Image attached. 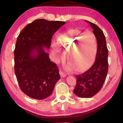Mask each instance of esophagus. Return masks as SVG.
<instances>
[{
    "mask_svg": "<svg viewBox=\"0 0 123 123\" xmlns=\"http://www.w3.org/2000/svg\"><path fill=\"white\" fill-rule=\"evenodd\" d=\"M60 74L62 78H64V77H65L66 76V74H64V73L63 72H62V70H60Z\"/></svg>",
    "mask_w": 123,
    "mask_h": 123,
    "instance_id": "obj_1",
    "label": "esophagus"
}]
</instances>
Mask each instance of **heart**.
<instances>
[{"instance_id": "b5f03b06", "label": "heart", "mask_w": 123, "mask_h": 123, "mask_svg": "<svg viewBox=\"0 0 123 123\" xmlns=\"http://www.w3.org/2000/svg\"><path fill=\"white\" fill-rule=\"evenodd\" d=\"M56 44L64 51H67L69 63L67 66L68 70L75 68L76 72H84L94 62L98 44L96 37L92 32H82L78 29L70 30L60 35ZM57 46L54 44L53 49L58 54L59 59H63L64 54Z\"/></svg>"}]
</instances>
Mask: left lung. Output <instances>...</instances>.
Instances as JSON below:
<instances>
[{"instance_id": "left-lung-1", "label": "left lung", "mask_w": 123, "mask_h": 123, "mask_svg": "<svg viewBox=\"0 0 123 123\" xmlns=\"http://www.w3.org/2000/svg\"><path fill=\"white\" fill-rule=\"evenodd\" d=\"M88 23L96 37L98 49L95 61L93 66L84 73L76 75V85L73 92L82 98L92 97L100 90L106 78L108 72V49L105 35L97 25Z\"/></svg>"}]
</instances>
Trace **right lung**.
<instances>
[{
  "mask_svg": "<svg viewBox=\"0 0 123 123\" xmlns=\"http://www.w3.org/2000/svg\"><path fill=\"white\" fill-rule=\"evenodd\" d=\"M65 23L35 20L23 29L17 39L14 73L20 89L32 99L48 97L61 78L56 64L50 61L43 48H50L53 35Z\"/></svg>",
  "mask_w": 123,
  "mask_h": 123,
  "instance_id": "1",
  "label": "right lung"
}]
</instances>
